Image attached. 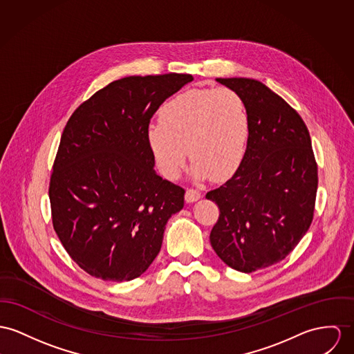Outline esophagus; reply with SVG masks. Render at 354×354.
Returning <instances> with one entry per match:
<instances>
[{"instance_id": "esophagus-1", "label": "esophagus", "mask_w": 354, "mask_h": 354, "mask_svg": "<svg viewBox=\"0 0 354 354\" xmlns=\"http://www.w3.org/2000/svg\"><path fill=\"white\" fill-rule=\"evenodd\" d=\"M201 196H202V194H201L199 191L196 190V189H187V191H186V195H185V198H186V201H187L189 203L198 201Z\"/></svg>"}]
</instances>
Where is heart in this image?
I'll list each match as a JSON object with an SVG mask.
<instances>
[{
  "label": "heart",
  "mask_w": 354,
  "mask_h": 354,
  "mask_svg": "<svg viewBox=\"0 0 354 354\" xmlns=\"http://www.w3.org/2000/svg\"><path fill=\"white\" fill-rule=\"evenodd\" d=\"M249 114L233 88H191L167 101L159 124L148 128V141L165 178H176L187 153L196 178L222 180L243 162ZM188 152H185V148Z\"/></svg>",
  "instance_id": "obj_1"
}]
</instances>
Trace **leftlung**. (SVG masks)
<instances>
[{"label":"left lung","mask_w":354,"mask_h":354,"mask_svg":"<svg viewBox=\"0 0 354 354\" xmlns=\"http://www.w3.org/2000/svg\"><path fill=\"white\" fill-rule=\"evenodd\" d=\"M217 82L243 97L249 136L234 175L206 194L219 209L210 243L225 264L250 273L286 259L308 230L318 167L304 121L280 95L256 80Z\"/></svg>","instance_id":"1"}]
</instances>
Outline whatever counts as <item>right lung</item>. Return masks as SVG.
Instances as JSON below:
<instances>
[{
  "label": "right lung",
  "instance_id": "right-lung-1",
  "mask_svg": "<svg viewBox=\"0 0 354 354\" xmlns=\"http://www.w3.org/2000/svg\"><path fill=\"white\" fill-rule=\"evenodd\" d=\"M192 80L169 73L111 82L67 121L48 194L55 232L84 272L129 281L160 252L185 189L155 172L148 128L164 101Z\"/></svg>",
  "mask_w": 354,
  "mask_h": 354
}]
</instances>
